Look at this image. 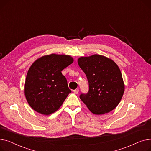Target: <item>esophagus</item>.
<instances>
[{
	"label": "esophagus",
	"mask_w": 151,
	"mask_h": 151,
	"mask_svg": "<svg viewBox=\"0 0 151 151\" xmlns=\"http://www.w3.org/2000/svg\"><path fill=\"white\" fill-rule=\"evenodd\" d=\"M78 92H79V90H78V89H76V90H74V93L75 94H77L78 93Z\"/></svg>",
	"instance_id": "esophagus-1"
}]
</instances>
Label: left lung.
Here are the masks:
<instances>
[{
    "instance_id": "8db88e82",
    "label": "left lung",
    "mask_w": 151,
    "mask_h": 151,
    "mask_svg": "<svg viewBox=\"0 0 151 151\" xmlns=\"http://www.w3.org/2000/svg\"><path fill=\"white\" fill-rule=\"evenodd\" d=\"M77 62L89 83L88 93L80 96L87 108L97 115L109 113L116 108L125 89L117 64L113 60L98 54L81 57Z\"/></svg>"
}]
</instances>
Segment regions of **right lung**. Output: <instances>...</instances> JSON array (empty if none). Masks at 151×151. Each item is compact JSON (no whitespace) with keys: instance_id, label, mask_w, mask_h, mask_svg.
<instances>
[{"instance_id":"1","label":"right lung","mask_w":151,"mask_h":151,"mask_svg":"<svg viewBox=\"0 0 151 151\" xmlns=\"http://www.w3.org/2000/svg\"><path fill=\"white\" fill-rule=\"evenodd\" d=\"M73 61L70 55L52 54L33 62L24 85L26 100L33 110L49 115L60 109L71 92L61 71Z\"/></svg>"}]
</instances>
